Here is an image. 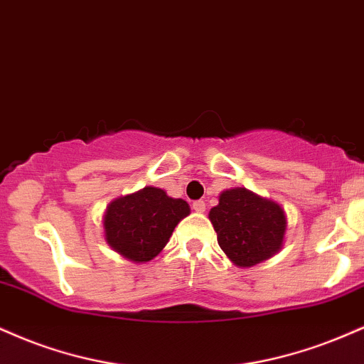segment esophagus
<instances>
[{
	"label": "esophagus",
	"instance_id": "esophagus-1",
	"mask_svg": "<svg viewBox=\"0 0 364 364\" xmlns=\"http://www.w3.org/2000/svg\"><path fill=\"white\" fill-rule=\"evenodd\" d=\"M193 210H195L196 213H203V212H205V201H201V200L195 201V203H193Z\"/></svg>",
	"mask_w": 364,
	"mask_h": 364
}]
</instances>
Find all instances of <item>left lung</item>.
I'll use <instances>...</instances> for the list:
<instances>
[{
  "label": "left lung",
  "mask_w": 364,
  "mask_h": 364,
  "mask_svg": "<svg viewBox=\"0 0 364 364\" xmlns=\"http://www.w3.org/2000/svg\"><path fill=\"white\" fill-rule=\"evenodd\" d=\"M208 218L218 246L239 268L259 264L283 247L288 225L283 207L247 188L222 191Z\"/></svg>",
  "instance_id": "left-lung-1"
}]
</instances>
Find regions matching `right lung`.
<instances>
[{"instance_id":"right-lung-1","label":"right lung","mask_w":364,"mask_h":364,"mask_svg":"<svg viewBox=\"0 0 364 364\" xmlns=\"http://www.w3.org/2000/svg\"><path fill=\"white\" fill-rule=\"evenodd\" d=\"M190 205L171 198L164 190L146 186L108 203L103 213L105 240L113 251L132 262H147L163 251Z\"/></svg>"}]
</instances>
